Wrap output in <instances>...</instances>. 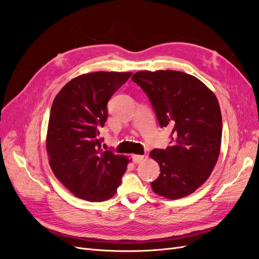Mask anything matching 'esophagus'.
I'll return each instance as SVG.
<instances>
[{"label": "esophagus", "instance_id": "obj_1", "mask_svg": "<svg viewBox=\"0 0 259 259\" xmlns=\"http://www.w3.org/2000/svg\"><path fill=\"white\" fill-rule=\"evenodd\" d=\"M132 159H133V162H134V163H140L144 160V155H140V154L133 155Z\"/></svg>", "mask_w": 259, "mask_h": 259}]
</instances>
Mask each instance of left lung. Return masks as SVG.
I'll return each instance as SVG.
<instances>
[{"mask_svg":"<svg viewBox=\"0 0 259 259\" xmlns=\"http://www.w3.org/2000/svg\"><path fill=\"white\" fill-rule=\"evenodd\" d=\"M150 100L161 127H171L170 145L153 149L160 165L152 190L166 199L189 195L204 184L221 151L222 112L214 93L197 77L173 70L132 76Z\"/></svg>","mask_w":259,"mask_h":259,"instance_id":"obj_1","label":"left lung"}]
</instances>
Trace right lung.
Masks as SVG:
<instances>
[{"instance_id": "right-lung-1", "label": "right lung", "mask_w": 259, "mask_h": 259, "mask_svg": "<svg viewBox=\"0 0 259 259\" xmlns=\"http://www.w3.org/2000/svg\"><path fill=\"white\" fill-rule=\"evenodd\" d=\"M131 72H93L75 77L55 97L46 149L50 165L75 197L105 201L115 194L127 158L104 150L99 128L108 119L107 104Z\"/></svg>"}]
</instances>
